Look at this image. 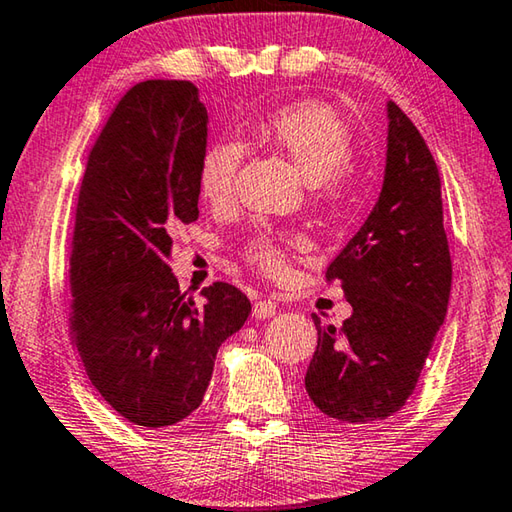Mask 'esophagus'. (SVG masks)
Masks as SVG:
<instances>
[{
    "instance_id": "34e87169",
    "label": "esophagus",
    "mask_w": 512,
    "mask_h": 512,
    "mask_svg": "<svg viewBox=\"0 0 512 512\" xmlns=\"http://www.w3.org/2000/svg\"><path fill=\"white\" fill-rule=\"evenodd\" d=\"M276 303L274 301H270V299H261V301H256L254 303V317L256 319H270V317H274L276 315Z\"/></svg>"
}]
</instances>
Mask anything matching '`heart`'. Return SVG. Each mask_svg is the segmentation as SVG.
<instances>
[{"instance_id": "obj_1", "label": "heart", "mask_w": 512, "mask_h": 512, "mask_svg": "<svg viewBox=\"0 0 512 512\" xmlns=\"http://www.w3.org/2000/svg\"><path fill=\"white\" fill-rule=\"evenodd\" d=\"M258 134L315 184L324 202H342L351 195L353 132L335 107L321 101L283 105L265 116ZM238 166L240 148L236 143L218 141L204 150L197 184L206 202L224 206L233 200ZM294 245L297 240L285 242L272 231H261L247 242L245 256L261 272L279 274L285 270L288 251Z\"/></svg>"}]
</instances>
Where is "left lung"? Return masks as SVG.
<instances>
[{"instance_id":"left-lung-1","label":"left lung","mask_w":512,"mask_h":512,"mask_svg":"<svg viewBox=\"0 0 512 512\" xmlns=\"http://www.w3.org/2000/svg\"><path fill=\"white\" fill-rule=\"evenodd\" d=\"M387 166L378 202L328 265L353 315L342 328L317 326L306 373L310 400L344 423H378L405 407L452 290L443 229L441 177L425 139L389 101Z\"/></svg>"}]
</instances>
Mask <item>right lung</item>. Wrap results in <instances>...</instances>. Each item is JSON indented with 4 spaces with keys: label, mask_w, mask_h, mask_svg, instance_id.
Here are the masks:
<instances>
[{
    "label": "right lung",
    "mask_w": 512,
    "mask_h": 512,
    "mask_svg": "<svg viewBox=\"0 0 512 512\" xmlns=\"http://www.w3.org/2000/svg\"><path fill=\"white\" fill-rule=\"evenodd\" d=\"M206 114L188 80H146L114 107L80 184L69 256V330L89 380L134 425H175L202 405L218 348L251 303L213 283L179 292L168 258L195 222Z\"/></svg>",
    "instance_id": "right-lung-1"
}]
</instances>
